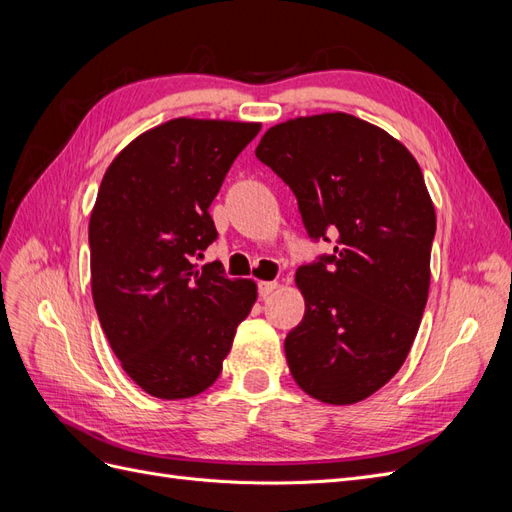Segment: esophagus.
Listing matches in <instances>:
<instances>
[{
	"instance_id": "34e87169",
	"label": "esophagus",
	"mask_w": 512,
	"mask_h": 512,
	"mask_svg": "<svg viewBox=\"0 0 512 512\" xmlns=\"http://www.w3.org/2000/svg\"><path fill=\"white\" fill-rule=\"evenodd\" d=\"M275 288H277V282H260L258 284V294L262 299H265V297H269V294L275 292Z\"/></svg>"
}]
</instances>
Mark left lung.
Returning a JSON list of instances; mask_svg holds the SVG:
<instances>
[{"label": "left lung", "mask_w": 512, "mask_h": 512, "mask_svg": "<svg viewBox=\"0 0 512 512\" xmlns=\"http://www.w3.org/2000/svg\"><path fill=\"white\" fill-rule=\"evenodd\" d=\"M256 158L290 185L309 237L335 235L294 275L305 314L284 342L290 374L322 404H356L404 365L427 305L436 209L421 166L348 113L277 123Z\"/></svg>", "instance_id": "obj_1"}]
</instances>
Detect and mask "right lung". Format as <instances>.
Listing matches in <instances>:
<instances>
[{
  "label": "right lung",
  "mask_w": 512,
  "mask_h": 512,
  "mask_svg": "<svg viewBox=\"0 0 512 512\" xmlns=\"http://www.w3.org/2000/svg\"><path fill=\"white\" fill-rule=\"evenodd\" d=\"M260 123L179 117L136 136L106 168L89 218L91 294L123 371L158 399L218 380L254 280H228L192 256L218 237L209 215Z\"/></svg>",
  "instance_id": "1"
}]
</instances>
